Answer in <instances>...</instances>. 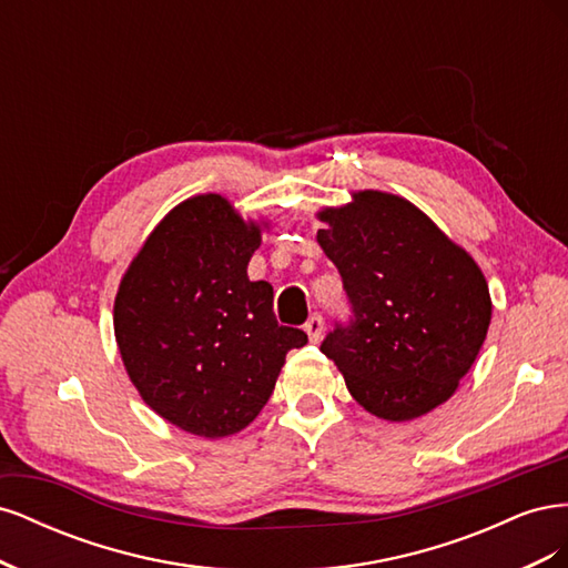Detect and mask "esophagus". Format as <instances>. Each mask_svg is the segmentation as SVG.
<instances>
[{
	"label": "esophagus",
	"mask_w": 568,
	"mask_h": 568,
	"mask_svg": "<svg viewBox=\"0 0 568 568\" xmlns=\"http://www.w3.org/2000/svg\"><path fill=\"white\" fill-rule=\"evenodd\" d=\"M322 332H324V320H322V315L313 313L311 317H307V322H305V334H307V338H311L313 343H317L322 338Z\"/></svg>",
	"instance_id": "1"
}]
</instances>
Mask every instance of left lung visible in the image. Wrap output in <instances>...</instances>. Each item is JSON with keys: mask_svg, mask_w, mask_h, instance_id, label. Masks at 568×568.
<instances>
[{"mask_svg": "<svg viewBox=\"0 0 568 568\" xmlns=\"http://www.w3.org/2000/svg\"><path fill=\"white\" fill-rule=\"evenodd\" d=\"M317 244L338 267L355 320L324 338L357 405L409 422L453 398L484 346L493 301L478 263L415 203L353 192L317 211Z\"/></svg>", "mask_w": 568, "mask_h": 568, "instance_id": "1", "label": "left lung"}]
</instances>
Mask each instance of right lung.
<instances>
[{
  "instance_id": "obj_1",
  "label": "right lung",
  "mask_w": 568,
  "mask_h": 568,
  "mask_svg": "<svg viewBox=\"0 0 568 568\" xmlns=\"http://www.w3.org/2000/svg\"><path fill=\"white\" fill-rule=\"evenodd\" d=\"M270 222L220 194L184 199L146 236L120 280L113 332L125 372L159 417L199 438L246 428L305 332L280 326L272 286L248 280Z\"/></svg>"
}]
</instances>
